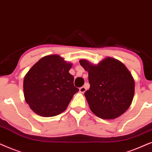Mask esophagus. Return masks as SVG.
Returning <instances> with one entry per match:
<instances>
[{"label": "esophagus", "mask_w": 152, "mask_h": 152, "mask_svg": "<svg viewBox=\"0 0 152 152\" xmlns=\"http://www.w3.org/2000/svg\"><path fill=\"white\" fill-rule=\"evenodd\" d=\"M86 87L83 86V87H81V88H79V92L80 93H84L85 92H86Z\"/></svg>", "instance_id": "obj_1"}]
</instances>
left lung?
I'll return each instance as SVG.
<instances>
[{
    "instance_id": "8db88e82",
    "label": "left lung",
    "mask_w": 152,
    "mask_h": 152,
    "mask_svg": "<svg viewBox=\"0 0 152 152\" xmlns=\"http://www.w3.org/2000/svg\"><path fill=\"white\" fill-rule=\"evenodd\" d=\"M79 62L88 72L90 88L85 92L90 110L97 117L113 120L128 110L135 93V81L120 60L108 57L97 64Z\"/></svg>"
}]
</instances>
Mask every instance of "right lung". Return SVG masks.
<instances>
[{
    "label": "right lung",
    "instance_id": "right-lung-1",
    "mask_svg": "<svg viewBox=\"0 0 152 152\" xmlns=\"http://www.w3.org/2000/svg\"><path fill=\"white\" fill-rule=\"evenodd\" d=\"M72 64L58 55L42 58L23 79L25 101L31 110L42 117H53L64 112L78 88L69 73Z\"/></svg>",
    "mask_w": 152,
    "mask_h": 152
}]
</instances>
